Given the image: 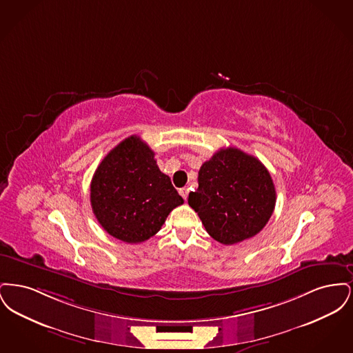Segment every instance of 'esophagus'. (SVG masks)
<instances>
[{
	"instance_id": "esophagus-1",
	"label": "esophagus",
	"mask_w": 353,
	"mask_h": 353,
	"mask_svg": "<svg viewBox=\"0 0 353 353\" xmlns=\"http://www.w3.org/2000/svg\"><path fill=\"white\" fill-rule=\"evenodd\" d=\"M188 193H189V189L188 188H181L180 189V194H181V197L186 200L188 199Z\"/></svg>"
}]
</instances>
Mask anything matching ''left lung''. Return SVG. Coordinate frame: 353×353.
I'll use <instances>...</instances> for the list:
<instances>
[{"mask_svg":"<svg viewBox=\"0 0 353 353\" xmlns=\"http://www.w3.org/2000/svg\"><path fill=\"white\" fill-rule=\"evenodd\" d=\"M276 192L266 167L238 148L219 150L202 164L188 203L206 232L223 245L258 234L269 222Z\"/></svg>","mask_w":353,"mask_h":353,"instance_id":"1","label":"left lung"}]
</instances>
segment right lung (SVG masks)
<instances>
[{"label":"right lung","instance_id":"1","mask_svg":"<svg viewBox=\"0 0 353 353\" xmlns=\"http://www.w3.org/2000/svg\"><path fill=\"white\" fill-rule=\"evenodd\" d=\"M90 192L101 228L127 243L150 239L169 213L184 203L157 167L154 152L139 136L127 137L108 152L94 173Z\"/></svg>","mask_w":353,"mask_h":353}]
</instances>
